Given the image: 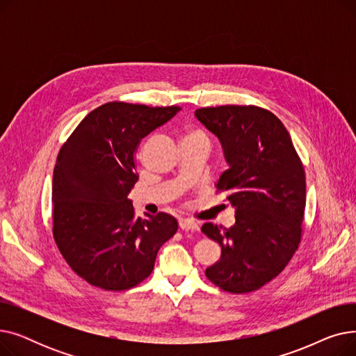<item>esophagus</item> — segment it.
Segmentation results:
<instances>
[{"label":"esophagus","instance_id":"obj_1","mask_svg":"<svg viewBox=\"0 0 356 356\" xmlns=\"http://www.w3.org/2000/svg\"><path fill=\"white\" fill-rule=\"evenodd\" d=\"M179 227L181 231H199V225L192 219H180Z\"/></svg>","mask_w":356,"mask_h":356}]
</instances>
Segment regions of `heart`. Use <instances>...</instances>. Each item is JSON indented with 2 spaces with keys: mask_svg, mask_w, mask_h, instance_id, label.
Instances as JSON below:
<instances>
[{
  "mask_svg": "<svg viewBox=\"0 0 356 356\" xmlns=\"http://www.w3.org/2000/svg\"><path fill=\"white\" fill-rule=\"evenodd\" d=\"M192 138H203V140H208V136L204 134L202 129L193 128V129H189L188 133H186V136H184V140H192Z\"/></svg>",
  "mask_w": 356,
  "mask_h": 356,
  "instance_id": "obj_1",
  "label": "heart"
}]
</instances>
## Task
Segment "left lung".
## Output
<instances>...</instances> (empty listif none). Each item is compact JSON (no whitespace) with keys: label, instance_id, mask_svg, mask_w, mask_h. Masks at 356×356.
Segmentation results:
<instances>
[{"label":"left lung","instance_id":"left-lung-1","mask_svg":"<svg viewBox=\"0 0 356 356\" xmlns=\"http://www.w3.org/2000/svg\"><path fill=\"white\" fill-rule=\"evenodd\" d=\"M196 118L220 140L228 170L219 193L235 208V225L204 223L202 232L220 245L204 274L234 294L270 283L290 263L302 241L306 175L287 128L255 105L199 108Z\"/></svg>","mask_w":356,"mask_h":356}]
</instances>
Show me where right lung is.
<instances>
[{"instance_id": "right-lung-1", "label": "right lung", "mask_w": 356, "mask_h": 356, "mask_svg": "<svg viewBox=\"0 0 356 356\" xmlns=\"http://www.w3.org/2000/svg\"><path fill=\"white\" fill-rule=\"evenodd\" d=\"M180 109L108 102L90 111L62 145L53 172V238L89 284L111 291L136 287L176 234L173 216L137 218L127 196L138 180L141 140Z\"/></svg>"}]
</instances>
